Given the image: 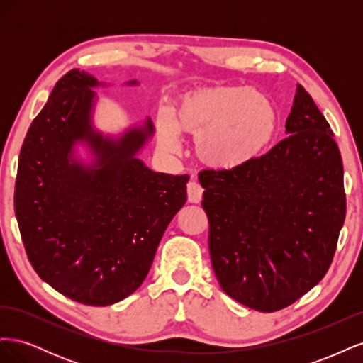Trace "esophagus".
Returning a JSON list of instances; mask_svg holds the SVG:
<instances>
[{
	"instance_id": "obj_1",
	"label": "esophagus",
	"mask_w": 363,
	"mask_h": 363,
	"mask_svg": "<svg viewBox=\"0 0 363 363\" xmlns=\"http://www.w3.org/2000/svg\"><path fill=\"white\" fill-rule=\"evenodd\" d=\"M203 199V188L199 182H189L188 183V200L191 203H200Z\"/></svg>"
}]
</instances>
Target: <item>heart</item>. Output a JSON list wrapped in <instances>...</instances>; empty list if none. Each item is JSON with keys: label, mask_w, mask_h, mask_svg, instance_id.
I'll use <instances>...</instances> for the list:
<instances>
[{"label": "heart", "mask_w": 363, "mask_h": 363, "mask_svg": "<svg viewBox=\"0 0 363 363\" xmlns=\"http://www.w3.org/2000/svg\"><path fill=\"white\" fill-rule=\"evenodd\" d=\"M276 130L269 98L244 86H211L182 98L174 111L159 116V133L168 150L180 147V135L195 139L199 157L212 168L233 169L259 156Z\"/></svg>", "instance_id": "obj_1"}]
</instances>
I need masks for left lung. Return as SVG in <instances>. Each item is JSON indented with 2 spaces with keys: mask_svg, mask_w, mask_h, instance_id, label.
Returning a JSON list of instances; mask_svg holds the SVG:
<instances>
[{
  "mask_svg": "<svg viewBox=\"0 0 363 363\" xmlns=\"http://www.w3.org/2000/svg\"><path fill=\"white\" fill-rule=\"evenodd\" d=\"M286 133L238 168L199 174L215 276L259 312L284 309L325 276L345 219L342 159L301 84Z\"/></svg>",
  "mask_w": 363,
  "mask_h": 363,
  "instance_id": "left-lung-1",
  "label": "left lung"
}]
</instances>
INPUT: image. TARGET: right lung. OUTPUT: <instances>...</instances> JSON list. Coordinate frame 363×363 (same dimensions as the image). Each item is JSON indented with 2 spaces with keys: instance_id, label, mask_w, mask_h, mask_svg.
<instances>
[{
  "instance_id": "obj_1",
  "label": "right lung",
  "mask_w": 363,
  "mask_h": 363,
  "mask_svg": "<svg viewBox=\"0 0 363 363\" xmlns=\"http://www.w3.org/2000/svg\"><path fill=\"white\" fill-rule=\"evenodd\" d=\"M98 86L104 83L80 69L54 86L21 148L15 213L43 281L82 304L111 306L145 280L164 230L186 203L189 175L155 172L138 159L155 133L150 118L116 138L98 131ZM77 143L91 150V164L76 159Z\"/></svg>"
}]
</instances>
